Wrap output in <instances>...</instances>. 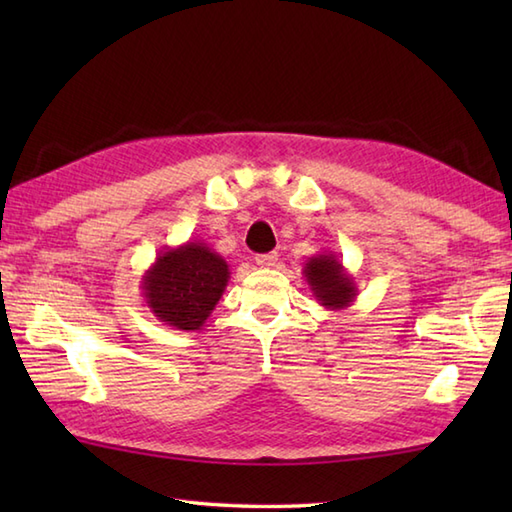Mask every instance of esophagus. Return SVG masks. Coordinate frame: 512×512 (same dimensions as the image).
Returning <instances> with one entry per match:
<instances>
[{"instance_id":"esophagus-1","label":"esophagus","mask_w":512,"mask_h":512,"mask_svg":"<svg viewBox=\"0 0 512 512\" xmlns=\"http://www.w3.org/2000/svg\"><path fill=\"white\" fill-rule=\"evenodd\" d=\"M255 262H257V266H259V268H273V266H277V262H279V255H277V253L257 255V257H255Z\"/></svg>"}]
</instances>
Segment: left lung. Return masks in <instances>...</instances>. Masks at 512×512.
<instances>
[{"mask_svg": "<svg viewBox=\"0 0 512 512\" xmlns=\"http://www.w3.org/2000/svg\"><path fill=\"white\" fill-rule=\"evenodd\" d=\"M303 277H306L314 299L328 310L350 308L358 295L354 277L347 273L341 259L332 253L312 255L303 264Z\"/></svg>", "mask_w": 512, "mask_h": 512, "instance_id": "8db88e82", "label": "left lung"}]
</instances>
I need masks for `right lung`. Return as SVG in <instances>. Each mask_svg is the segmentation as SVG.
<instances>
[{
  "label": "right lung",
  "instance_id": "add662e5",
  "mask_svg": "<svg viewBox=\"0 0 512 512\" xmlns=\"http://www.w3.org/2000/svg\"><path fill=\"white\" fill-rule=\"evenodd\" d=\"M231 279L226 259L204 242L167 248L151 264L140 288L147 308L173 330H200Z\"/></svg>",
  "mask_w": 512,
  "mask_h": 512
}]
</instances>
